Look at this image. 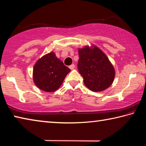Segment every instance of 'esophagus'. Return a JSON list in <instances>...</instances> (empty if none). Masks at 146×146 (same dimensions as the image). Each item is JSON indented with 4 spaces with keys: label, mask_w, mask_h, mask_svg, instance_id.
Returning a JSON list of instances; mask_svg holds the SVG:
<instances>
[{
    "label": "esophagus",
    "mask_w": 146,
    "mask_h": 146,
    "mask_svg": "<svg viewBox=\"0 0 146 146\" xmlns=\"http://www.w3.org/2000/svg\"><path fill=\"white\" fill-rule=\"evenodd\" d=\"M69 68H70L71 70H73V69L75 68V64H71V66H69Z\"/></svg>",
    "instance_id": "esophagus-1"
}]
</instances>
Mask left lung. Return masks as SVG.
Wrapping results in <instances>:
<instances>
[{
  "label": "left lung",
  "instance_id": "left-lung-1",
  "mask_svg": "<svg viewBox=\"0 0 146 146\" xmlns=\"http://www.w3.org/2000/svg\"><path fill=\"white\" fill-rule=\"evenodd\" d=\"M78 70L84 83L92 91L106 90L114 80L115 71L104 53L97 46H86L78 49Z\"/></svg>",
  "mask_w": 146,
  "mask_h": 146
}]
</instances>
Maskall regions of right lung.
I'll return each mask as SVG.
<instances>
[{"mask_svg":"<svg viewBox=\"0 0 146 146\" xmlns=\"http://www.w3.org/2000/svg\"><path fill=\"white\" fill-rule=\"evenodd\" d=\"M71 70L62 61L51 52L43 56L35 64L33 81L37 87L46 92H53L60 87Z\"/></svg>","mask_w":146,"mask_h":146,"instance_id":"add662e5","label":"right lung"}]
</instances>
